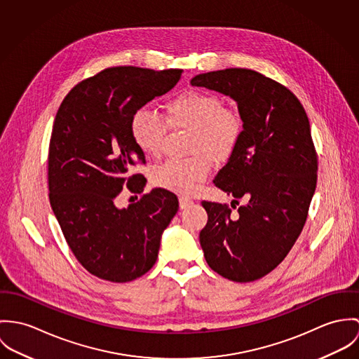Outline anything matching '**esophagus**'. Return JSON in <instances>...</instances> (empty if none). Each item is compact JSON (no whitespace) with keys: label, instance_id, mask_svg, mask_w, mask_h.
<instances>
[{"label":"esophagus","instance_id":"obj_1","mask_svg":"<svg viewBox=\"0 0 359 359\" xmlns=\"http://www.w3.org/2000/svg\"><path fill=\"white\" fill-rule=\"evenodd\" d=\"M193 203H194V201L187 198V197H180V198H179V206H180V209H186V208L191 206Z\"/></svg>","mask_w":359,"mask_h":359}]
</instances>
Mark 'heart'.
Instances as JSON below:
<instances>
[{
    "label": "heart",
    "mask_w": 359,
    "mask_h": 359,
    "mask_svg": "<svg viewBox=\"0 0 359 359\" xmlns=\"http://www.w3.org/2000/svg\"><path fill=\"white\" fill-rule=\"evenodd\" d=\"M165 120L151 110L137 109L130 117L133 143L146 156L157 157L163 149L168 125L193 129L190 158H173L154 172L157 186L179 194H191L206 180L212 160H227L238 147L243 121L238 111L224 107L223 100L209 92L186 90L165 106Z\"/></svg>",
    "instance_id": "1"
}]
</instances>
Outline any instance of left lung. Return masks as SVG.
Listing matches in <instances>:
<instances>
[{
	"label": "left lung",
	"instance_id": "1",
	"mask_svg": "<svg viewBox=\"0 0 359 359\" xmlns=\"http://www.w3.org/2000/svg\"><path fill=\"white\" fill-rule=\"evenodd\" d=\"M191 85L233 97L243 121L238 147L213 183L245 203L233 217L229 205L202 201L203 256L224 278L256 280L286 257L307 220L318 170L309 117L286 86L255 70L210 72Z\"/></svg>",
	"mask_w": 359,
	"mask_h": 359
}]
</instances>
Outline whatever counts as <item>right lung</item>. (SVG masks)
Wrapping results in <instances>:
<instances>
[{"label":"right lung","instance_id":"add662e5","mask_svg":"<svg viewBox=\"0 0 359 359\" xmlns=\"http://www.w3.org/2000/svg\"><path fill=\"white\" fill-rule=\"evenodd\" d=\"M183 70L133 66L104 69L63 99L49 142L52 210L81 266L97 278L129 282L156 263L162 231L179 209L177 197L154 189L128 208L116 198L126 186L142 194L146 163L130 136V117L170 90Z\"/></svg>","mask_w":359,"mask_h":359}]
</instances>
